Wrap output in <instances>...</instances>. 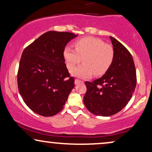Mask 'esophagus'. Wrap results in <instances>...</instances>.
Returning a JSON list of instances; mask_svg holds the SVG:
<instances>
[{
    "mask_svg": "<svg viewBox=\"0 0 152 152\" xmlns=\"http://www.w3.org/2000/svg\"><path fill=\"white\" fill-rule=\"evenodd\" d=\"M83 83V81H81V80H79V79H75V84H78V83Z\"/></svg>",
    "mask_w": 152,
    "mask_h": 152,
    "instance_id": "esophagus-1",
    "label": "esophagus"
}]
</instances>
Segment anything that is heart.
I'll list each match as a JSON object with an SVG mask.
<instances>
[{
	"label": "heart",
	"instance_id": "b5f03b06",
	"mask_svg": "<svg viewBox=\"0 0 152 152\" xmlns=\"http://www.w3.org/2000/svg\"><path fill=\"white\" fill-rule=\"evenodd\" d=\"M75 50L66 47L64 57L66 66L71 69L83 58V64L71 71V74L82 78L102 76L109 70L114 58L112 46L102 40L94 37H85L74 43Z\"/></svg>",
	"mask_w": 152,
	"mask_h": 152
}]
</instances>
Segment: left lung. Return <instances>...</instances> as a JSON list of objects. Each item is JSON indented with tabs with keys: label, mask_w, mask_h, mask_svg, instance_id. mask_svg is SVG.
Returning a JSON list of instances; mask_svg holds the SVG:
<instances>
[{
	"label": "left lung",
	"mask_w": 152,
	"mask_h": 152,
	"mask_svg": "<svg viewBox=\"0 0 152 152\" xmlns=\"http://www.w3.org/2000/svg\"><path fill=\"white\" fill-rule=\"evenodd\" d=\"M114 58L109 70L95 81H85L86 92L83 103L92 114L114 115L127 105L135 90L137 74L132 55L126 47L110 36Z\"/></svg>",
	"instance_id": "1"
}]
</instances>
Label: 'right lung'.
I'll list each match as a JSON object with an SVG mask.
<instances>
[{"instance_id": "1", "label": "right lung", "mask_w": 152, "mask_h": 152, "mask_svg": "<svg viewBox=\"0 0 152 152\" xmlns=\"http://www.w3.org/2000/svg\"><path fill=\"white\" fill-rule=\"evenodd\" d=\"M77 35L48 31L23 51L18 71V88L30 109L52 116L64 108L74 87L65 64L64 48Z\"/></svg>"}]
</instances>
